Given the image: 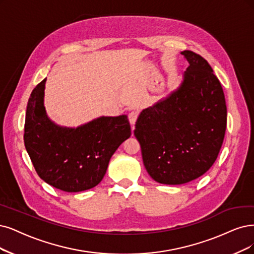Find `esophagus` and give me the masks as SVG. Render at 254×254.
Returning <instances> with one entry per match:
<instances>
[{"instance_id":"1","label":"esophagus","mask_w":254,"mask_h":254,"mask_svg":"<svg viewBox=\"0 0 254 254\" xmlns=\"http://www.w3.org/2000/svg\"><path fill=\"white\" fill-rule=\"evenodd\" d=\"M137 118H138V113H137L136 111L130 112L129 114H128V120H129V124L132 125V126H134V125H135V122H136Z\"/></svg>"}]
</instances>
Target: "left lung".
<instances>
[{"mask_svg":"<svg viewBox=\"0 0 254 254\" xmlns=\"http://www.w3.org/2000/svg\"><path fill=\"white\" fill-rule=\"evenodd\" d=\"M177 89L140 112L134 135L145 170L161 184L180 185L207 172L218 158L227 124L224 92L207 61L192 51Z\"/></svg>","mask_w":254,"mask_h":254,"instance_id":"8db88e82","label":"left lung"}]
</instances>
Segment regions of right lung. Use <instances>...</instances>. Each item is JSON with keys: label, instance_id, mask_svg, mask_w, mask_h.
<instances>
[{"label": "right lung", "instance_id": "add662e5", "mask_svg": "<svg viewBox=\"0 0 254 254\" xmlns=\"http://www.w3.org/2000/svg\"><path fill=\"white\" fill-rule=\"evenodd\" d=\"M46 80L28 100L26 151L37 175L55 189L67 192L93 189L105 177L113 154L130 136L127 116H100L77 127L56 125L44 106Z\"/></svg>", "mask_w": 254, "mask_h": 254}]
</instances>
